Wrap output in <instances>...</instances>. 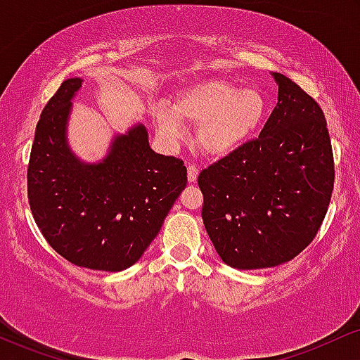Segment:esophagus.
Returning a JSON list of instances; mask_svg holds the SVG:
<instances>
[{
	"instance_id": "1",
	"label": "esophagus",
	"mask_w": 360,
	"mask_h": 360,
	"mask_svg": "<svg viewBox=\"0 0 360 360\" xmlns=\"http://www.w3.org/2000/svg\"><path fill=\"white\" fill-rule=\"evenodd\" d=\"M198 172H200V168L195 167V165H188V168H187L188 181H195L197 176H198Z\"/></svg>"
}]
</instances>
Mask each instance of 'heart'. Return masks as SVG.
I'll use <instances>...</instances> for the list:
<instances>
[{
  "label": "heart",
  "mask_w": 360,
  "mask_h": 360,
  "mask_svg": "<svg viewBox=\"0 0 360 360\" xmlns=\"http://www.w3.org/2000/svg\"><path fill=\"white\" fill-rule=\"evenodd\" d=\"M266 112L264 96L226 80H204L180 92L172 109H156L163 136H181V122L198 126L197 141L209 155H227L251 136Z\"/></svg>",
  "instance_id": "b5f03b06"
}]
</instances>
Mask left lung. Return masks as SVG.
<instances>
[{
	"mask_svg": "<svg viewBox=\"0 0 360 360\" xmlns=\"http://www.w3.org/2000/svg\"><path fill=\"white\" fill-rule=\"evenodd\" d=\"M273 77L278 104L259 136L198 175L207 234L224 263L238 269L297 257L322 226L335 180L322 108L286 75Z\"/></svg>",
	"mask_w": 360,
	"mask_h": 360,
	"instance_id": "left-lung-1",
	"label": "left lung"
}]
</instances>
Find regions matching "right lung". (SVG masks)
<instances>
[{
  "label": "right lung",
  "instance_id": "obj_1",
  "mask_svg": "<svg viewBox=\"0 0 360 360\" xmlns=\"http://www.w3.org/2000/svg\"><path fill=\"white\" fill-rule=\"evenodd\" d=\"M79 77L41 111L27 170L28 204L46 243L72 264L122 271L141 257L187 185L176 156L155 153L145 126L117 136L103 163L84 165L65 143Z\"/></svg>",
  "mask_w": 360,
  "mask_h": 360
}]
</instances>
